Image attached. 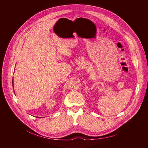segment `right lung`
Masks as SVG:
<instances>
[{
	"label": "right lung",
	"instance_id": "obj_1",
	"mask_svg": "<svg viewBox=\"0 0 148 148\" xmlns=\"http://www.w3.org/2000/svg\"><path fill=\"white\" fill-rule=\"evenodd\" d=\"M13 82H14V81H13V79H12V86H13V88H14V83H13ZM14 93H15L14 90ZM38 118H39V117H38ZM39 118H40V117H39Z\"/></svg>",
	"mask_w": 148,
	"mask_h": 148
}]
</instances>
